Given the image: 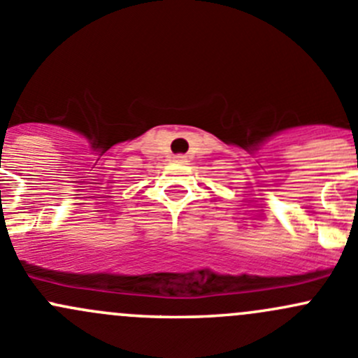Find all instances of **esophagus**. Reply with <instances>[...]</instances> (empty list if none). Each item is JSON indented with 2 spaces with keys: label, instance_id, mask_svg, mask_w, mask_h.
I'll return each mask as SVG.
<instances>
[{
  "label": "esophagus",
  "instance_id": "1",
  "mask_svg": "<svg viewBox=\"0 0 358 358\" xmlns=\"http://www.w3.org/2000/svg\"><path fill=\"white\" fill-rule=\"evenodd\" d=\"M175 161L176 162H185V157H183V156H176Z\"/></svg>",
  "mask_w": 358,
  "mask_h": 358
}]
</instances>
